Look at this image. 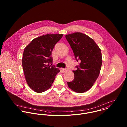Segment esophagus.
Returning a JSON list of instances; mask_svg holds the SVG:
<instances>
[{
	"instance_id": "1",
	"label": "esophagus",
	"mask_w": 127,
	"mask_h": 127,
	"mask_svg": "<svg viewBox=\"0 0 127 127\" xmlns=\"http://www.w3.org/2000/svg\"><path fill=\"white\" fill-rule=\"evenodd\" d=\"M62 71L64 73H65L66 72H67L68 71V69H64V68H62L61 69Z\"/></svg>"
}]
</instances>
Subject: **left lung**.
<instances>
[{
	"label": "left lung",
	"instance_id": "obj_1",
	"mask_svg": "<svg viewBox=\"0 0 127 127\" xmlns=\"http://www.w3.org/2000/svg\"><path fill=\"white\" fill-rule=\"evenodd\" d=\"M75 58L80 63L73 71L74 79L67 82L68 87L76 92L89 91L98 78L102 64L101 49L90 36L76 32L65 36Z\"/></svg>",
	"mask_w": 127,
	"mask_h": 127
}]
</instances>
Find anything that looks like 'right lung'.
<instances>
[{"label":"right lung","instance_id":"1","mask_svg":"<svg viewBox=\"0 0 127 127\" xmlns=\"http://www.w3.org/2000/svg\"><path fill=\"white\" fill-rule=\"evenodd\" d=\"M63 34H47L33 39L24 48L22 59L24 75L28 86L37 93L48 90L52 85L58 68L49 65L55 45Z\"/></svg>","mask_w":127,"mask_h":127}]
</instances>
